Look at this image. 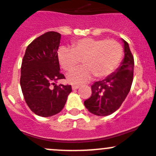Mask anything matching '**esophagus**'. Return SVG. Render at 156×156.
I'll return each mask as SVG.
<instances>
[{"label":"esophagus","instance_id":"esophagus-1","mask_svg":"<svg viewBox=\"0 0 156 156\" xmlns=\"http://www.w3.org/2000/svg\"><path fill=\"white\" fill-rule=\"evenodd\" d=\"M72 90H77L78 88H79V85H72Z\"/></svg>","mask_w":156,"mask_h":156}]
</instances>
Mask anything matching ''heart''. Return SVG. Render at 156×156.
<instances>
[{
    "instance_id": "b5f03b06",
    "label": "heart",
    "mask_w": 156,
    "mask_h": 156,
    "mask_svg": "<svg viewBox=\"0 0 156 156\" xmlns=\"http://www.w3.org/2000/svg\"><path fill=\"white\" fill-rule=\"evenodd\" d=\"M123 57V48L116 40L84 38L74 42L70 48L62 46L57 53L60 66L67 72L74 70L82 60L84 67L68 75L72 84H81L91 79L110 76L118 68Z\"/></svg>"
}]
</instances>
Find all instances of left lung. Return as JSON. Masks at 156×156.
I'll return each instance as SVG.
<instances>
[{
  "label": "left lung",
  "mask_w": 156,
  "mask_h": 156,
  "mask_svg": "<svg viewBox=\"0 0 156 156\" xmlns=\"http://www.w3.org/2000/svg\"><path fill=\"white\" fill-rule=\"evenodd\" d=\"M124 58L118 69L102 81L91 86L92 94L84 102V106L93 114L108 116L118 110L130 90L133 79L134 59L129 44L122 40Z\"/></svg>",
  "instance_id": "left-lung-1"
}]
</instances>
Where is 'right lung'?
Instances as JSON below:
<instances>
[{"instance_id": "right-lung-1", "label": "right lung", "mask_w": 156, "mask_h": 156, "mask_svg": "<svg viewBox=\"0 0 156 156\" xmlns=\"http://www.w3.org/2000/svg\"><path fill=\"white\" fill-rule=\"evenodd\" d=\"M61 34L47 32L35 39L26 49L21 65L20 86L26 103L38 116L48 117L64 107L72 86L56 84L64 79L57 53Z\"/></svg>"}]
</instances>
